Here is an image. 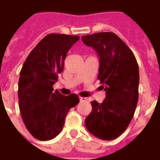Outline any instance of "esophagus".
<instances>
[{
	"instance_id": "34e87169",
	"label": "esophagus",
	"mask_w": 160,
	"mask_h": 160,
	"mask_svg": "<svg viewBox=\"0 0 160 160\" xmlns=\"http://www.w3.org/2000/svg\"><path fill=\"white\" fill-rule=\"evenodd\" d=\"M87 100H88V99H87V98H84V97H80V102H87Z\"/></svg>"
}]
</instances>
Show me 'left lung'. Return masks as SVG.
Instances as JSON below:
<instances>
[{"mask_svg":"<svg viewBox=\"0 0 160 160\" xmlns=\"http://www.w3.org/2000/svg\"><path fill=\"white\" fill-rule=\"evenodd\" d=\"M99 56L98 79L106 92L99 104L92 102V110L85 124L91 134L102 140H113L126 130L134 117L139 98V67L134 53L113 32L82 36Z\"/></svg>","mask_w":160,"mask_h":160,"instance_id":"8db88e82","label":"left lung"}]
</instances>
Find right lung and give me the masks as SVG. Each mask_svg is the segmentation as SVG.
Returning a JSON list of instances; mask_svg holds the SVG:
<instances>
[{"mask_svg":"<svg viewBox=\"0 0 160 160\" xmlns=\"http://www.w3.org/2000/svg\"><path fill=\"white\" fill-rule=\"evenodd\" d=\"M79 36L51 33L45 36L25 61L19 79V106L23 122L33 137L49 141L62 131L68 112L80 98L64 96L53 85L64 68L67 53Z\"/></svg>","mask_w":160,"mask_h":160,"instance_id":"1","label":"right lung"}]
</instances>
